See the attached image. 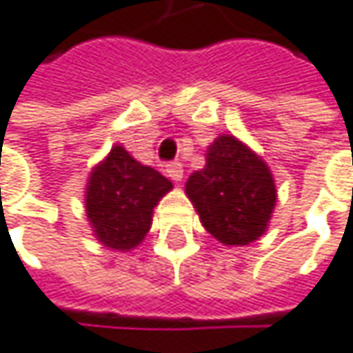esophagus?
Here are the masks:
<instances>
[{
  "instance_id": "obj_1",
  "label": "esophagus",
  "mask_w": 353,
  "mask_h": 353,
  "mask_svg": "<svg viewBox=\"0 0 353 353\" xmlns=\"http://www.w3.org/2000/svg\"><path fill=\"white\" fill-rule=\"evenodd\" d=\"M165 174H168V177H172L174 181H181V177H183V168H181L179 161H172V163L165 165Z\"/></svg>"
}]
</instances>
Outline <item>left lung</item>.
I'll use <instances>...</instances> for the list:
<instances>
[{"instance_id": "left-lung-1", "label": "left lung", "mask_w": 353, "mask_h": 353, "mask_svg": "<svg viewBox=\"0 0 353 353\" xmlns=\"http://www.w3.org/2000/svg\"><path fill=\"white\" fill-rule=\"evenodd\" d=\"M185 194L204 228L226 246L259 241L276 202L269 165L234 135L210 145L206 165L188 177Z\"/></svg>"}]
</instances>
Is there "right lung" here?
<instances>
[{
  "instance_id": "add662e5",
  "label": "right lung",
  "mask_w": 353,
  "mask_h": 353,
  "mask_svg": "<svg viewBox=\"0 0 353 353\" xmlns=\"http://www.w3.org/2000/svg\"><path fill=\"white\" fill-rule=\"evenodd\" d=\"M172 181L139 163L123 145L90 172L84 208L97 241L114 250L139 246L151 228L153 208L172 190Z\"/></svg>"
}]
</instances>
